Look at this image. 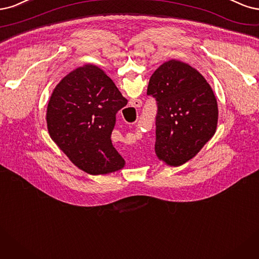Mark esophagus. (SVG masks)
<instances>
[{"instance_id": "obj_1", "label": "esophagus", "mask_w": 259, "mask_h": 259, "mask_svg": "<svg viewBox=\"0 0 259 259\" xmlns=\"http://www.w3.org/2000/svg\"><path fill=\"white\" fill-rule=\"evenodd\" d=\"M130 103H131V105H132L133 107H141V106H142V101H141V100H139V99L131 100Z\"/></svg>"}]
</instances>
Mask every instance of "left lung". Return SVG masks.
I'll return each instance as SVG.
<instances>
[{"mask_svg":"<svg viewBox=\"0 0 259 259\" xmlns=\"http://www.w3.org/2000/svg\"><path fill=\"white\" fill-rule=\"evenodd\" d=\"M147 96L157 104L156 155L172 166L187 162L218 127V102L211 86L190 65L170 60L151 76Z\"/></svg>","mask_w":259,"mask_h":259,"instance_id":"obj_1","label":"left lung"}]
</instances>
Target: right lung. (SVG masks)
<instances>
[{
    "label": "right lung",
    "mask_w": 259,
    "mask_h": 259,
    "mask_svg": "<svg viewBox=\"0 0 259 259\" xmlns=\"http://www.w3.org/2000/svg\"><path fill=\"white\" fill-rule=\"evenodd\" d=\"M128 100L98 66L87 64L61 79L47 106V128L70 160L89 174L120 170L123 158L112 144L116 114Z\"/></svg>",
    "instance_id": "add662e5"
}]
</instances>
